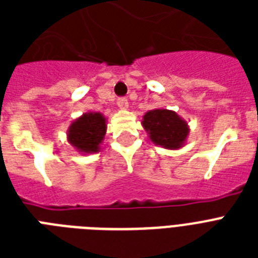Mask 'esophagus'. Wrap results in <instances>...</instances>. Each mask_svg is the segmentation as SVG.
<instances>
[{"label":"esophagus","instance_id":"esophagus-1","mask_svg":"<svg viewBox=\"0 0 258 258\" xmlns=\"http://www.w3.org/2000/svg\"><path fill=\"white\" fill-rule=\"evenodd\" d=\"M117 105L120 109H127L128 108V100L125 97H119L117 99Z\"/></svg>","mask_w":258,"mask_h":258}]
</instances>
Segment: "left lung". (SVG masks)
I'll return each mask as SVG.
<instances>
[{"label": "left lung", "mask_w": 258, "mask_h": 258, "mask_svg": "<svg viewBox=\"0 0 258 258\" xmlns=\"http://www.w3.org/2000/svg\"><path fill=\"white\" fill-rule=\"evenodd\" d=\"M142 125L149 134L154 145L166 150H178L186 145L188 139L187 121L175 111L167 108H155L143 115Z\"/></svg>", "instance_id": "8db88e82"}]
</instances>
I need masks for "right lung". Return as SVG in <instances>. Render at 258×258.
<instances>
[{
  "label": "right lung",
  "instance_id": "right-lung-1",
  "mask_svg": "<svg viewBox=\"0 0 258 258\" xmlns=\"http://www.w3.org/2000/svg\"><path fill=\"white\" fill-rule=\"evenodd\" d=\"M107 133V117L100 112L83 113L68 127L67 141L80 154H95L100 151V145Z\"/></svg>",
  "mask_w": 258,
  "mask_h": 258
}]
</instances>
